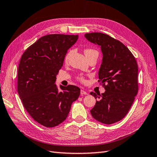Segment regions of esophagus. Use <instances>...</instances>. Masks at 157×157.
Returning a JSON list of instances; mask_svg holds the SVG:
<instances>
[{"label":"esophagus","instance_id":"34e87169","mask_svg":"<svg viewBox=\"0 0 157 157\" xmlns=\"http://www.w3.org/2000/svg\"><path fill=\"white\" fill-rule=\"evenodd\" d=\"M80 94H81V95H87L88 93L86 91H85L84 90L81 89V90H80Z\"/></svg>","mask_w":157,"mask_h":157}]
</instances>
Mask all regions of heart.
Listing matches in <instances>:
<instances>
[{"mask_svg":"<svg viewBox=\"0 0 157 157\" xmlns=\"http://www.w3.org/2000/svg\"><path fill=\"white\" fill-rule=\"evenodd\" d=\"M84 54L85 55H86V58H89V57L90 56H96L98 57L99 56V52L96 50H94V49H92V48H86L84 50ZM71 52H72V51H69L68 53L67 54V55H66L65 56V60H67L69 57L70 56ZM78 80H79L80 82H84V78L82 77V76H79V77H78Z\"/></svg>","mask_w":157,"mask_h":157,"instance_id":"b5f03b06","label":"heart"}]
</instances>
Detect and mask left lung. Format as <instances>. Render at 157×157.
Wrapping results in <instances>:
<instances>
[{
    "label": "left lung",
    "mask_w": 157,
    "mask_h": 157,
    "mask_svg": "<svg viewBox=\"0 0 157 157\" xmlns=\"http://www.w3.org/2000/svg\"><path fill=\"white\" fill-rule=\"evenodd\" d=\"M84 36L101 47L103 60L98 82L105 89V92L98 95L90 92L95 98L100 99L90 113L98 121L111 124L126 115L138 92L137 61L124 44L108 35L91 33Z\"/></svg>",
    "instance_id": "obj_1"
}]
</instances>
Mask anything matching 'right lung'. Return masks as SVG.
I'll return each instance as SVG.
<instances>
[{
	"label": "right lung",
	"instance_id": "obj_1",
	"mask_svg": "<svg viewBox=\"0 0 157 157\" xmlns=\"http://www.w3.org/2000/svg\"><path fill=\"white\" fill-rule=\"evenodd\" d=\"M78 36L51 34L40 37L23 52L17 72V92L27 113L36 122L55 127L67 117L80 90L55 84L67 50Z\"/></svg>",
	"mask_w": 157,
	"mask_h": 157
}]
</instances>
